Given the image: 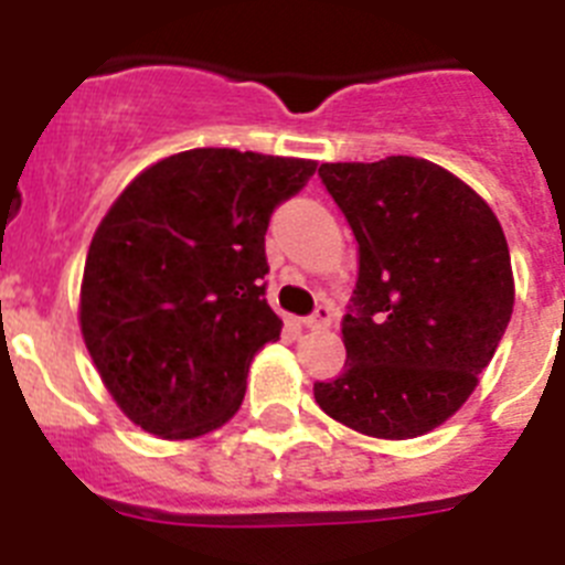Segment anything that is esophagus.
Masks as SVG:
<instances>
[{
    "instance_id": "obj_1",
    "label": "esophagus",
    "mask_w": 565,
    "mask_h": 565,
    "mask_svg": "<svg viewBox=\"0 0 565 565\" xmlns=\"http://www.w3.org/2000/svg\"><path fill=\"white\" fill-rule=\"evenodd\" d=\"M331 322H333V308L328 306H319L311 317L302 319V326H306L308 331H326V328H331Z\"/></svg>"
}]
</instances>
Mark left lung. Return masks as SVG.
<instances>
[{"mask_svg": "<svg viewBox=\"0 0 565 565\" xmlns=\"http://www.w3.org/2000/svg\"><path fill=\"white\" fill-rule=\"evenodd\" d=\"M319 178L359 243V279L342 319L344 373L313 384V398L364 436H424L476 391L512 317L501 223L424 158L322 163Z\"/></svg>", "mask_w": 565, "mask_h": 565, "instance_id": "left-lung-1", "label": "left lung"}]
</instances>
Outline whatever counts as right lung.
Wrapping results in <instances>:
<instances>
[{"label":"right lung","instance_id":"1","mask_svg":"<svg viewBox=\"0 0 565 565\" xmlns=\"http://www.w3.org/2000/svg\"><path fill=\"white\" fill-rule=\"evenodd\" d=\"M317 163L189 149L143 169L104 214L82 279V333L129 422L161 438L217 430L277 342L266 302L274 209Z\"/></svg>","mask_w":565,"mask_h":565}]
</instances>
